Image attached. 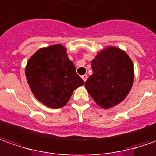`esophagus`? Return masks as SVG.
Returning a JSON list of instances; mask_svg holds the SVG:
<instances>
[{"instance_id": "34e87169", "label": "esophagus", "mask_w": 156, "mask_h": 156, "mask_svg": "<svg viewBox=\"0 0 156 156\" xmlns=\"http://www.w3.org/2000/svg\"><path fill=\"white\" fill-rule=\"evenodd\" d=\"M82 78H83V81L85 82V81L87 80V78H88V76H87L86 74H84V75H83V76H82Z\"/></svg>"}]
</instances>
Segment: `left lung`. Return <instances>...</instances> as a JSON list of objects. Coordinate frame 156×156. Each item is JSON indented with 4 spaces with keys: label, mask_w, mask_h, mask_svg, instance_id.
I'll use <instances>...</instances> for the list:
<instances>
[{
    "label": "left lung",
    "mask_w": 156,
    "mask_h": 156,
    "mask_svg": "<svg viewBox=\"0 0 156 156\" xmlns=\"http://www.w3.org/2000/svg\"><path fill=\"white\" fill-rule=\"evenodd\" d=\"M93 74L84 86L96 104L109 108L122 101L133 83V64L125 52L108 48L91 62Z\"/></svg>",
    "instance_id": "1"
}]
</instances>
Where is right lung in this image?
I'll use <instances>...</instances> for the list:
<instances>
[{
  "label": "right lung",
  "mask_w": 156,
  "mask_h": 156,
  "mask_svg": "<svg viewBox=\"0 0 156 156\" xmlns=\"http://www.w3.org/2000/svg\"><path fill=\"white\" fill-rule=\"evenodd\" d=\"M25 75L36 98L51 108L65 106L74 90L84 83L60 44L34 54L28 60Z\"/></svg>",
  "instance_id": "add662e5"
}]
</instances>
